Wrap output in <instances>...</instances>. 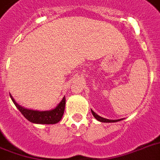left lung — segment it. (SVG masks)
Wrapping results in <instances>:
<instances>
[{"instance_id":"8db88e82","label":"left lung","mask_w":160,"mask_h":160,"mask_svg":"<svg viewBox=\"0 0 160 160\" xmlns=\"http://www.w3.org/2000/svg\"><path fill=\"white\" fill-rule=\"evenodd\" d=\"M91 112H92V114L93 116L95 117V119L99 120L100 122H103V123H114V122H118V121H120L122 120L123 119H105V118H103V117H100V115H98L96 113L93 111L92 109H91Z\"/></svg>"}]
</instances>
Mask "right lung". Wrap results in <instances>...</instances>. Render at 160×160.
<instances>
[{
    "mask_svg": "<svg viewBox=\"0 0 160 160\" xmlns=\"http://www.w3.org/2000/svg\"><path fill=\"white\" fill-rule=\"evenodd\" d=\"M11 100L13 101L16 108L20 110L24 117L29 121L34 124H54L60 121L63 116L65 107V97L64 96L57 106L51 109V110H45V111H40V110H34L30 109L25 107L18 105L14 100V98L10 94Z\"/></svg>",
    "mask_w": 160,
    "mask_h": 160,
    "instance_id": "right-lung-1",
    "label": "right lung"
}]
</instances>
